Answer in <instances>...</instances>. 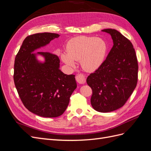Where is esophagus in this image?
Segmentation results:
<instances>
[{
	"label": "esophagus",
	"mask_w": 151,
	"mask_h": 151,
	"mask_svg": "<svg viewBox=\"0 0 151 151\" xmlns=\"http://www.w3.org/2000/svg\"><path fill=\"white\" fill-rule=\"evenodd\" d=\"M76 79L77 83L79 84H84L86 81V76L83 74H78L76 76Z\"/></svg>",
	"instance_id": "34e87169"
}]
</instances>
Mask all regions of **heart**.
I'll use <instances>...</instances> for the list:
<instances>
[{"label":"heart","mask_w":151,"mask_h":151,"mask_svg":"<svg viewBox=\"0 0 151 151\" xmlns=\"http://www.w3.org/2000/svg\"><path fill=\"white\" fill-rule=\"evenodd\" d=\"M107 52V45L103 39L93 36H77L68 42L66 54L61 55L62 61L74 67V61H80L84 70L93 72L101 65Z\"/></svg>","instance_id":"b5f03b06"}]
</instances>
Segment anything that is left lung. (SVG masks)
Segmentation results:
<instances>
[{
    "instance_id": "1",
    "label": "left lung",
    "mask_w": 151,
    "mask_h": 151,
    "mask_svg": "<svg viewBox=\"0 0 151 151\" xmlns=\"http://www.w3.org/2000/svg\"><path fill=\"white\" fill-rule=\"evenodd\" d=\"M102 31L111 35L113 46L106 60L86 81L93 91V108L107 113L125 104L137 84L139 67L135 49L129 39L116 29Z\"/></svg>"
}]
</instances>
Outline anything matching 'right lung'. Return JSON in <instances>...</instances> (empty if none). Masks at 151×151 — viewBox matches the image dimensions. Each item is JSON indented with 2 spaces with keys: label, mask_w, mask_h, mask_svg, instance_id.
Returning <instances> with one entry per match:
<instances>
[{
  "label": "right lung",
  "mask_w": 151,
  "mask_h": 151,
  "mask_svg": "<svg viewBox=\"0 0 151 151\" xmlns=\"http://www.w3.org/2000/svg\"><path fill=\"white\" fill-rule=\"evenodd\" d=\"M59 36L42 33L27 36L15 58L14 81L18 94L29 111L42 117L62 115L77 88L75 76L60 70L57 55L45 52L33 53ZM36 54L45 58L43 63L37 60Z\"/></svg>",
  "instance_id": "add662e5"
}]
</instances>
